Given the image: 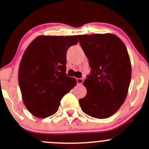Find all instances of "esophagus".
Returning a JSON list of instances; mask_svg holds the SVG:
<instances>
[{"label":"esophagus","instance_id":"1","mask_svg":"<svg viewBox=\"0 0 149 149\" xmlns=\"http://www.w3.org/2000/svg\"><path fill=\"white\" fill-rule=\"evenodd\" d=\"M76 81H77V84L81 85L83 82V78H76Z\"/></svg>","mask_w":149,"mask_h":149}]
</instances>
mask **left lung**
<instances>
[{"label": "left lung", "instance_id": "1", "mask_svg": "<svg viewBox=\"0 0 149 149\" xmlns=\"http://www.w3.org/2000/svg\"><path fill=\"white\" fill-rule=\"evenodd\" d=\"M79 42L91 67L83 85L87 94L80 99L82 111L96 118H107L120 108L131 80L130 56L124 42L112 33L79 35Z\"/></svg>", "mask_w": 149, "mask_h": 149}]
</instances>
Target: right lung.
<instances>
[{"label":"right lung","instance_id":"obj_1","mask_svg":"<svg viewBox=\"0 0 149 149\" xmlns=\"http://www.w3.org/2000/svg\"><path fill=\"white\" fill-rule=\"evenodd\" d=\"M78 36H39L26 49L19 67L22 100L32 115L44 118L55 113L60 101L76 85L66 76V52Z\"/></svg>","mask_w":149,"mask_h":149}]
</instances>
